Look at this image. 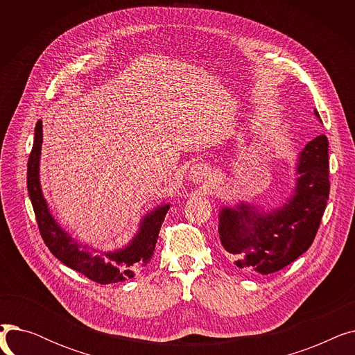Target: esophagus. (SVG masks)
<instances>
[{
    "mask_svg": "<svg viewBox=\"0 0 355 355\" xmlns=\"http://www.w3.org/2000/svg\"><path fill=\"white\" fill-rule=\"evenodd\" d=\"M209 178V168L204 164H196L191 166V170L189 173V180L194 184H200L204 180Z\"/></svg>",
    "mask_w": 355,
    "mask_h": 355,
    "instance_id": "esophagus-1",
    "label": "esophagus"
}]
</instances>
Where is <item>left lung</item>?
Here are the masks:
<instances>
[{
	"label": "left lung",
	"mask_w": 355,
	"mask_h": 355,
	"mask_svg": "<svg viewBox=\"0 0 355 355\" xmlns=\"http://www.w3.org/2000/svg\"><path fill=\"white\" fill-rule=\"evenodd\" d=\"M315 116L320 118L316 110ZM296 174L293 196L282 207L265 213L240 202L234 209L220 210L221 246L237 268L259 275L275 273L311 248L329 196L325 135L305 145L297 158Z\"/></svg>",
	"instance_id": "obj_1"
}]
</instances>
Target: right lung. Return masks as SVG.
<instances>
[{
	"instance_id": "obj_1",
	"label": "right lung",
	"mask_w": 355,
	"mask_h": 355,
	"mask_svg": "<svg viewBox=\"0 0 355 355\" xmlns=\"http://www.w3.org/2000/svg\"><path fill=\"white\" fill-rule=\"evenodd\" d=\"M42 144L43 125L42 121H39L35 125L34 144L27 164V189L37 225L49 250L62 263L101 285L123 282L126 279L134 277L138 270L149 263L154 254L158 233L170 204H162L146 213L141 220L138 233L125 248L112 252L92 249L90 253L86 250V246H82L71 239L50 213L40 185Z\"/></svg>"
}]
</instances>
